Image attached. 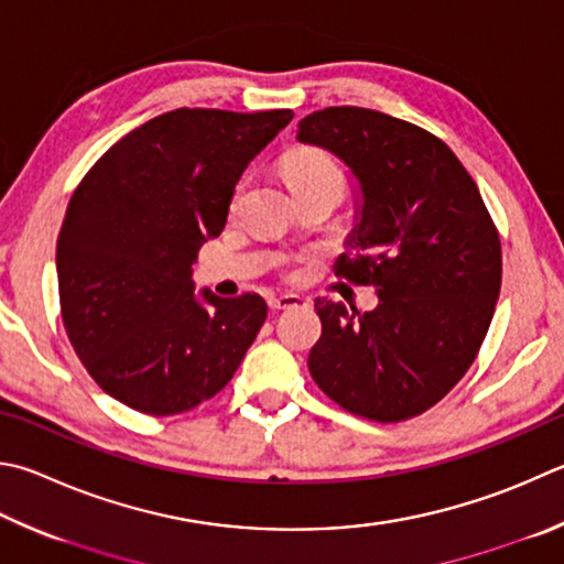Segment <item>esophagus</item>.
<instances>
[{
  "instance_id": "obj_1",
  "label": "esophagus",
  "mask_w": 564,
  "mask_h": 564,
  "mask_svg": "<svg viewBox=\"0 0 564 564\" xmlns=\"http://www.w3.org/2000/svg\"><path fill=\"white\" fill-rule=\"evenodd\" d=\"M305 301L301 299V295L295 293H283V295H273V299L269 301L271 311H289V308H299V305H303Z\"/></svg>"
}]
</instances>
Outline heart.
<instances>
[{"label":"heart","mask_w":564,"mask_h":564,"mask_svg":"<svg viewBox=\"0 0 564 564\" xmlns=\"http://www.w3.org/2000/svg\"><path fill=\"white\" fill-rule=\"evenodd\" d=\"M283 177L289 187L303 182H337L345 184V175L337 162L327 152L317 148L291 150L283 160Z\"/></svg>","instance_id":"obj_1"}]
</instances>
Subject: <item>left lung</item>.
I'll return each instance as SVG.
<instances>
[{
	"label": "left lung",
	"instance_id": "8db88e82",
	"mask_svg": "<svg viewBox=\"0 0 564 564\" xmlns=\"http://www.w3.org/2000/svg\"><path fill=\"white\" fill-rule=\"evenodd\" d=\"M299 138L330 150L360 182L362 209L337 275L375 285L360 313L315 299L323 335L308 357L315 384L350 414L404 422L468 372L500 293L498 229L474 177L424 128L355 106L315 110Z\"/></svg>",
	"mask_w": 564,
	"mask_h": 564
}]
</instances>
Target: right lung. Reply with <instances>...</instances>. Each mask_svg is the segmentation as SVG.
Segmentation results:
<instances>
[{"label":"right lung","mask_w":564,"mask_h":564,"mask_svg":"<svg viewBox=\"0 0 564 564\" xmlns=\"http://www.w3.org/2000/svg\"><path fill=\"white\" fill-rule=\"evenodd\" d=\"M291 120L177 108L120 138L80 180L56 241L61 317L112 399L170 416L229 384L269 305L209 291L202 304L192 263L227 224L241 172Z\"/></svg>","instance_id":"obj_1"}]
</instances>
